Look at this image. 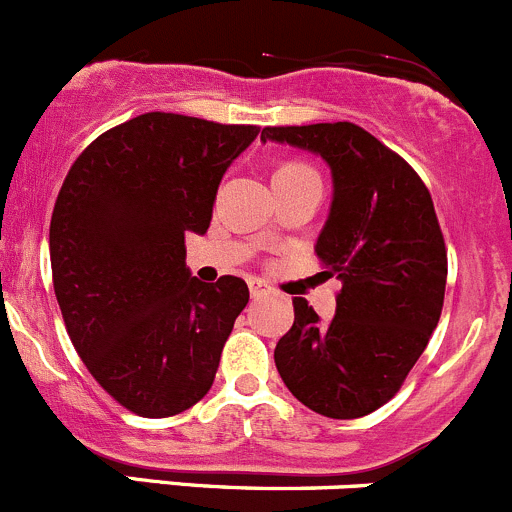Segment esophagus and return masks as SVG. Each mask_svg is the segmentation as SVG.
I'll list each match as a JSON object with an SVG mask.
<instances>
[{
    "instance_id": "1",
    "label": "esophagus",
    "mask_w": 512,
    "mask_h": 512,
    "mask_svg": "<svg viewBox=\"0 0 512 512\" xmlns=\"http://www.w3.org/2000/svg\"><path fill=\"white\" fill-rule=\"evenodd\" d=\"M249 291H251V298H261L268 293V286L263 281H249Z\"/></svg>"
}]
</instances>
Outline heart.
I'll return each instance as SVG.
<instances>
[{
	"label": "heart",
	"instance_id": "heart-1",
	"mask_svg": "<svg viewBox=\"0 0 512 512\" xmlns=\"http://www.w3.org/2000/svg\"><path fill=\"white\" fill-rule=\"evenodd\" d=\"M311 166L301 164V161H286V164H281L276 169V174H273V179H288V176H298V174H311Z\"/></svg>",
	"mask_w": 512,
	"mask_h": 512
}]
</instances>
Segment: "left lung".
<instances>
[{
    "label": "left lung",
    "mask_w": 512,
    "mask_h": 512,
    "mask_svg": "<svg viewBox=\"0 0 512 512\" xmlns=\"http://www.w3.org/2000/svg\"><path fill=\"white\" fill-rule=\"evenodd\" d=\"M321 154L333 204L316 254L338 278L328 326L293 298V326L273 361L288 391L326 418H361L386 406L426 351L443 311L448 251L433 199L403 156L351 121L266 126L261 141Z\"/></svg>",
    "instance_id": "obj_1"
}]
</instances>
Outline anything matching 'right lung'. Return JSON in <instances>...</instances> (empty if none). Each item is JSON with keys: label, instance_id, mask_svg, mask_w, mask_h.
<instances>
[{"label": "right lung", "instance_id": "1", "mask_svg": "<svg viewBox=\"0 0 512 512\" xmlns=\"http://www.w3.org/2000/svg\"><path fill=\"white\" fill-rule=\"evenodd\" d=\"M258 131L149 111L96 136L59 189L49 256L64 326L136 416L196 406L249 303L244 278L191 276L186 234H206L221 176Z\"/></svg>", "mask_w": 512, "mask_h": 512}]
</instances>
